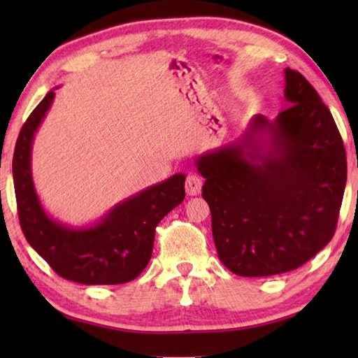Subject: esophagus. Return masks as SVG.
<instances>
[{
    "instance_id": "esophagus-1",
    "label": "esophagus",
    "mask_w": 358,
    "mask_h": 358,
    "mask_svg": "<svg viewBox=\"0 0 358 358\" xmlns=\"http://www.w3.org/2000/svg\"><path fill=\"white\" fill-rule=\"evenodd\" d=\"M201 185H203V181L196 173H189L186 177L185 187H186V192L189 195H192V196L199 195L201 192Z\"/></svg>"
}]
</instances>
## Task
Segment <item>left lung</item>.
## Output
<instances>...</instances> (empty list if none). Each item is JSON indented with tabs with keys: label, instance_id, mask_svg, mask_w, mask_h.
<instances>
[{
	"label": "left lung",
	"instance_id": "obj_1",
	"mask_svg": "<svg viewBox=\"0 0 358 358\" xmlns=\"http://www.w3.org/2000/svg\"><path fill=\"white\" fill-rule=\"evenodd\" d=\"M289 108L255 115L238 141L196 159L217 254L241 277L300 268L336 232L346 186L343 140L317 90L285 69Z\"/></svg>",
	"mask_w": 358,
	"mask_h": 358
}]
</instances>
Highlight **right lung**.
Instances as JSON below:
<instances>
[{"label":"right lung","instance_id":"right-lung-1","mask_svg":"<svg viewBox=\"0 0 358 358\" xmlns=\"http://www.w3.org/2000/svg\"><path fill=\"white\" fill-rule=\"evenodd\" d=\"M53 96L50 90L30 113L13 152V186L22 234L59 277L81 285L127 283L148 266L157 224L185 200L186 177L175 173L144 189L118 203L95 226L72 229L59 224L44 212L30 171L34 135Z\"/></svg>","mask_w":358,"mask_h":358}]
</instances>
